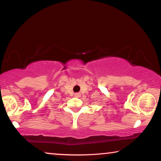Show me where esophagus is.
Segmentation results:
<instances>
[{
    "label": "esophagus",
    "instance_id": "esophagus-1",
    "mask_svg": "<svg viewBox=\"0 0 161 161\" xmlns=\"http://www.w3.org/2000/svg\"><path fill=\"white\" fill-rule=\"evenodd\" d=\"M75 96L77 97H80V93H75Z\"/></svg>",
    "mask_w": 161,
    "mask_h": 161
}]
</instances>
